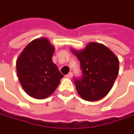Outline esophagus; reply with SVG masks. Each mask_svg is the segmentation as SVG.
<instances>
[{"label": "esophagus", "instance_id": "1", "mask_svg": "<svg viewBox=\"0 0 134 134\" xmlns=\"http://www.w3.org/2000/svg\"><path fill=\"white\" fill-rule=\"evenodd\" d=\"M66 78H68V79H72V72H69L68 75H66Z\"/></svg>", "mask_w": 134, "mask_h": 134}]
</instances>
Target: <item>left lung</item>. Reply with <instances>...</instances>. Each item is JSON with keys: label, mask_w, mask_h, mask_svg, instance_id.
I'll use <instances>...</instances> for the list:
<instances>
[{"label": "left lung", "mask_w": 134, "mask_h": 134, "mask_svg": "<svg viewBox=\"0 0 134 134\" xmlns=\"http://www.w3.org/2000/svg\"><path fill=\"white\" fill-rule=\"evenodd\" d=\"M72 52L80 62L82 78L75 79L76 90L86 101H98L111 90L119 73V59L106 45L90 42L85 48Z\"/></svg>", "instance_id": "left-lung-1"}]
</instances>
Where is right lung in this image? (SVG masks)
<instances>
[{"label": "right lung", "mask_w": 134, "mask_h": 134, "mask_svg": "<svg viewBox=\"0 0 134 134\" xmlns=\"http://www.w3.org/2000/svg\"><path fill=\"white\" fill-rule=\"evenodd\" d=\"M55 47L46 38L30 42L16 61L17 74L25 92L30 96L44 99L51 96L64 75L52 62Z\"/></svg>", "instance_id": "1"}]
</instances>
